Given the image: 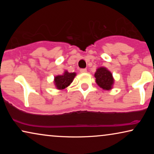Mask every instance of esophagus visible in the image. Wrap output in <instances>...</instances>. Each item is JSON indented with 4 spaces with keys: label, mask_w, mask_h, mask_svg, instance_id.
I'll return each instance as SVG.
<instances>
[{
    "label": "esophagus",
    "mask_w": 154,
    "mask_h": 154,
    "mask_svg": "<svg viewBox=\"0 0 154 154\" xmlns=\"http://www.w3.org/2000/svg\"><path fill=\"white\" fill-rule=\"evenodd\" d=\"M80 71H81V73H86V72H87V69H81V70H80Z\"/></svg>",
    "instance_id": "34e87169"
}]
</instances>
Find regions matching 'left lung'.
<instances>
[{"mask_svg": "<svg viewBox=\"0 0 154 154\" xmlns=\"http://www.w3.org/2000/svg\"><path fill=\"white\" fill-rule=\"evenodd\" d=\"M94 77L96 78V83L101 88L109 90L112 88L114 83L112 73L105 67H100L97 69Z\"/></svg>", "mask_w": 154, "mask_h": 154, "instance_id": "obj_1", "label": "left lung"}]
</instances>
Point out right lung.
Returning a JSON list of instances; mask_svg holds the SVG:
<instances>
[{
    "label": "right lung",
    "instance_id": "add662e5",
    "mask_svg": "<svg viewBox=\"0 0 154 154\" xmlns=\"http://www.w3.org/2000/svg\"><path fill=\"white\" fill-rule=\"evenodd\" d=\"M75 75V73H69L67 71H65L64 74L54 77V85L59 90L64 89L72 83Z\"/></svg>",
    "mask_w": 154,
    "mask_h": 154
}]
</instances>
